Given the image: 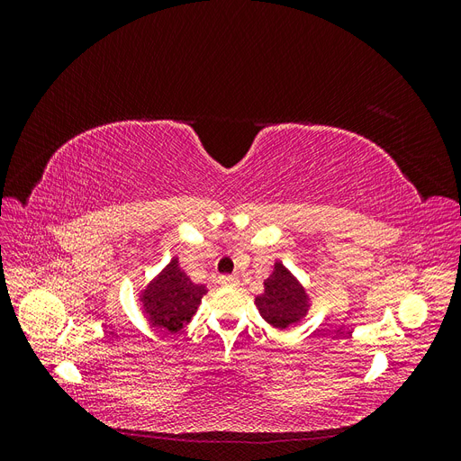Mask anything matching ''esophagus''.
Returning <instances> with one entry per match:
<instances>
[{
	"instance_id": "esophagus-1",
	"label": "esophagus",
	"mask_w": 461,
	"mask_h": 461,
	"mask_svg": "<svg viewBox=\"0 0 461 461\" xmlns=\"http://www.w3.org/2000/svg\"><path fill=\"white\" fill-rule=\"evenodd\" d=\"M221 285H225V286H234V285H239V278H236L234 275H222L221 278Z\"/></svg>"
}]
</instances>
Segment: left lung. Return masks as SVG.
<instances>
[{"instance_id":"obj_1","label":"left lung","mask_w":461,"mask_h":461,"mask_svg":"<svg viewBox=\"0 0 461 461\" xmlns=\"http://www.w3.org/2000/svg\"><path fill=\"white\" fill-rule=\"evenodd\" d=\"M259 313L276 329H286L308 313V294L283 263L265 281V292L256 298Z\"/></svg>"}]
</instances>
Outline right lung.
I'll return each instance as SVG.
<instances>
[{
	"mask_svg": "<svg viewBox=\"0 0 461 461\" xmlns=\"http://www.w3.org/2000/svg\"><path fill=\"white\" fill-rule=\"evenodd\" d=\"M205 292V286L194 285L180 269L178 259H173L144 290V310L153 325L176 332L196 313Z\"/></svg>",
	"mask_w": 461,
	"mask_h": 461,
	"instance_id": "right-lung-1",
	"label": "right lung"
}]
</instances>
